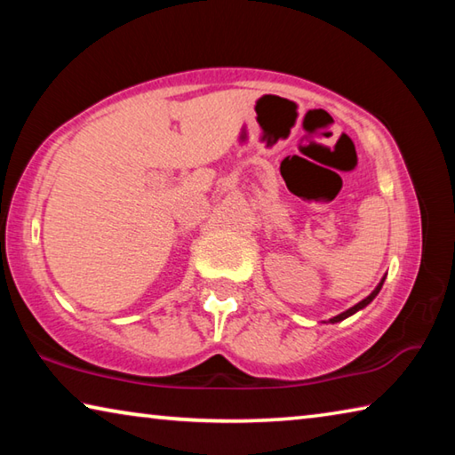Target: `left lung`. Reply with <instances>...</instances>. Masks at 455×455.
Wrapping results in <instances>:
<instances>
[{
    "label": "left lung",
    "mask_w": 455,
    "mask_h": 455,
    "mask_svg": "<svg viewBox=\"0 0 455 455\" xmlns=\"http://www.w3.org/2000/svg\"><path fill=\"white\" fill-rule=\"evenodd\" d=\"M383 281H385V276H383V279H381V283L379 284H377V287L371 291V295H367L365 299H363V301H359L357 305H353L351 307V309H347V311H343L341 315H337V317H333V319H329V323H339V321H343V319H347V317H351V315L353 313H357V311H361V309H363V307H367L369 303H371L373 301V299L377 297V292H379L381 291V287H383Z\"/></svg>",
    "instance_id": "left-lung-1"
}]
</instances>
